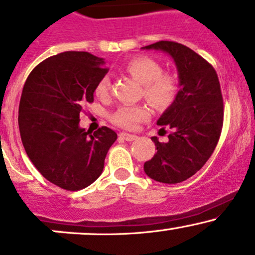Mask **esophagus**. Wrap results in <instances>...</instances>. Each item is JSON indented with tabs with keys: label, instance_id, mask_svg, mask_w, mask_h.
I'll list each match as a JSON object with an SVG mask.
<instances>
[{
	"label": "esophagus",
	"instance_id": "obj_1",
	"mask_svg": "<svg viewBox=\"0 0 255 255\" xmlns=\"http://www.w3.org/2000/svg\"><path fill=\"white\" fill-rule=\"evenodd\" d=\"M120 138L123 140H127V142H133V140L137 139V135L129 134V133H120Z\"/></svg>",
	"mask_w": 255,
	"mask_h": 255
}]
</instances>
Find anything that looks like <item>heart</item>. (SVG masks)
<instances>
[{
    "mask_svg": "<svg viewBox=\"0 0 255 255\" xmlns=\"http://www.w3.org/2000/svg\"><path fill=\"white\" fill-rule=\"evenodd\" d=\"M126 71L137 81L143 84V95L148 102L156 109L170 106L179 92V79L170 71H163L160 64L149 56H135L126 64ZM110 79L104 76L96 85V96L107 99L110 95ZM150 112L146 106L120 107L112 115L111 120L116 126L125 129H135L140 122L149 117Z\"/></svg>",
    "mask_w": 255,
    "mask_h": 255,
    "instance_id": "b5f03b06",
    "label": "heart"
}]
</instances>
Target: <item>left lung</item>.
<instances>
[{"label": "left lung", "instance_id": "8db88e82", "mask_svg": "<svg viewBox=\"0 0 255 255\" xmlns=\"http://www.w3.org/2000/svg\"><path fill=\"white\" fill-rule=\"evenodd\" d=\"M144 49L166 51L175 60L180 90L158 125L170 128L166 143H155L156 154L144 163L149 177L164 184L182 182L196 174L212 155L223 126V97L213 66L176 42L160 40Z\"/></svg>", "mask_w": 255, "mask_h": 255}]
</instances>
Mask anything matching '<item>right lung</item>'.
<instances>
[{
    "mask_svg": "<svg viewBox=\"0 0 255 255\" xmlns=\"http://www.w3.org/2000/svg\"><path fill=\"white\" fill-rule=\"evenodd\" d=\"M104 59L64 51L38 64L25 80L18 110L20 139L28 158L48 181L68 191L91 185L102 174L117 133L79 127L85 104L94 102L107 74Z\"/></svg>",
    "mask_w": 255,
    "mask_h": 255,
    "instance_id": "add662e5",
    "label": "right lung"
}]
</instances>
